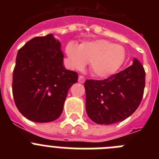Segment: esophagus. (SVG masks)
Wrapping results in <instances>:
<instances>
[{"mask_svg":"<svg viewBox=\"0 0 159 159\" xmlns=\"http://www.w3.org/2000/svg\"><path fill=\"white\" fill-rule=\"evenodd\" d=\"M78 81L80 83H81V84H83V83H84V81H85V77H84L83 75H79Z\"/></svg>","mask_w":159,"mask_h":159,"instance_id":"obj_1","label":"esophagus"}]
</instances>
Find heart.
Instances as JSON below:
<instances>
[{
    "label": "heart",
    "instance_id": "1",
    "mask_svg": "<svg viewBox=\"0 0 159 159\" xmlns=\"http://www.w3.org/2000/svg\"><path fill=\"white\" fill-rule=\"evenodd\" d=\"M65 50L72 69L82 70L89 63L92 74L100 78L113 75L125 60L124 48L106 40L84 42L80 46L70 42Z\"/></svg>",
    "mask_w": 159,
    "mask_h": 159
}]
</instances>
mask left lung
<instances>
[{"instance_id": "obj_1", "label": "left lung", "mask_w": 159, "mask_h": 159, "mask_svg": "<svg viewBox=\"0 0 159 159\" xmlns=\"http://www.w3.org/2000/svg\"><path fill=\"white\" fill-rule=\"evenodd\" d=\"M145 75L143 66L134 59L133 65L105 80H86L88 117L97 124L110 125L131 116L143 99Z\"/></svg>"}]
</instances>
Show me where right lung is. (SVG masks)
<instances>
[{
  "instance_id": "1",
  "label": "right lung",
  "mask_w": 159,
  "mask_h": 159,
  "mask_svg": "<svg viewBox=\"0 0 159 159\" xmlns=\"http://www.w3.org/2000/svg\"><path fill=\"white\" fill-rule=\"evenodd\" d=\"M61 44L52 34L36 36L19 49L12 75V95L28 119L48 123L58 119L67 92L78 80L64 68Z\"/></svg>"
}]
</instances>
